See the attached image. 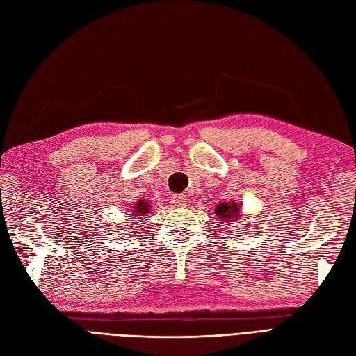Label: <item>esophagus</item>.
I'll use <instances>...</instances> for the list:
<instances>
[{
	"mask_svg": "<svg viewBox=\"0 0 356 356\" xmlns=\"http://www.w3.org/2000/svg\"><path fill=\"white\" fill-rule=\"evenodd\" d=\"M186 202H187L186 195H174L170 197V204L174 207H184Z\"/></svg>",
	"mask_w": 356,
	"mask_h": 356,
	"instance_id": "esophagus-1",
	"label": "esophagus"
}]
</instances>
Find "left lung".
<instances>
[{"mask_svg": "<svg viewBox=\"0 0 356 356\" xmlns=\"http://www.w3.org/2000/svg\"><path fill=\"white\" fill-rule=\"evenodd\" d=\"M214 211H216L217 217L220 218L218 223L234 222V220H236L239 217V214H241V213H239V208H238L236 204H232V205H230V204H220V205H217V208ZM230 225H232V223H230Z\"/></svg>", "mask_w": 356, "mask_h": 356, "instance_id": "8db88e82", "label": "left lung"}]
</instances>
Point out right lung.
I'll return each mask as SVG.
<instances>
[{"mask_svg": "<svg viewBox=\"0 0 356 356\" xmlns=\"http://www.w3.org/2000/svg\"><path fill=\"white\" fill-rule=\"evenodd\" d=\"M148 211H149V205L145 200H140L138 202V205L134 207V216H145L148 214Z\"/></svg>", "mask_w": 356, "mask_h": 356, "instance_id": "right-lung-1", "label": "right lung"}]
</instances>
